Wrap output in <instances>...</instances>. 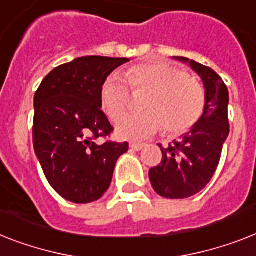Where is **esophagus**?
<instances>
[{"instance_id":"1","label":"esophagus","mask_w":256,"mask_h":256,"mask_svg":"<svg viewBox=\"0 0 256 256\" xmlns=\"http://www.w3.org/2000/svg\"><path fill=\"white\" fill-rule=\"evenodd\" d=\"M143 147H144V144H143V143H136V142L130 143V148L134 150V151H140Z\"/></svg>"}]
</instances>
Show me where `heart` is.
<instances>
[{
    "mask_svg": "<svg viewBox=\"0 0 256 256\" xmlns=\"http://www.w3.org/2000/svg\"><path fill=\"white\" fill-rule=\"evenodd\" d=\"M124 76L132 92L147 94L142 101L144 112L128 114L120 120V138L143 139L156 134L162 128L170 135L184 134L202 117L206 105L202 85L174 64H134L124 70ZM127 86L117 74L106 78L101 85L100 102L112 121H117L130 104L132 94Z\"/></svg>",
    "mask_w": 256,
    "mask_h": 256,
    "instance_id": "obj_1",
    "label": "heart"
}]
</instances>
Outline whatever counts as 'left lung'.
<instances>
[{
	"instance_id": "8db88e82",
	"label": "left lung",
	"mask_w": 256,
	"mask_h": 256,
	"mask_svg": "<svg viewBox=\"0 0 256 256\" xmlns=\"http://www.w3.org/2000/svg\"><path fill=\"white\" fill-rule=\"evenodd\" d=\"M202 78L206 105L196 126L168 147L159 144L163 154L159 166L150 170L154 190L166 198H186L202 190L218 167L224 143L230 132L228 105L229 92L212 68L188 60Z\"/></svg>"
}]
</instances>
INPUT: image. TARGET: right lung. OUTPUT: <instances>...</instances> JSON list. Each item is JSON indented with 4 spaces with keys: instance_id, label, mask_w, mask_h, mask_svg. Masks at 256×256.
Segmentation results:
<instances>
[{
    "instance_id": "1",
    "label": "right lung",
    "mask_w": 256,
    "mask_h": 256,
    "mask_svg": "<svg viewBox=\"0 0 256 256\" xmlns=\"http://www.w3.org/2000/svg\"><path fill=\"white\" fill-rule=\"evenodd\" d=\"M126 58L82 56L50 72L34 97L32 142L50 186L66 200L86 204L106 192L128 143L108 139L113 126L100 89ZM101 138L107 140L102 144Z\"/></svg>"
}]
</instances>
